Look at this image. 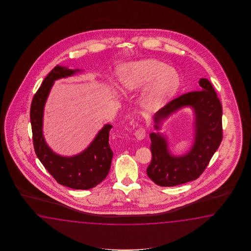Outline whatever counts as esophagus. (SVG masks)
Masks as SVG:
<instances>
[{
    "mask_svg": "<svg viewBox=\"0 0 251 251\" xmlns=\"http://www.w3.org/2000/svg\"><path fill=\"white\" fill-rule=\"evenodd\" d=\"M145 134H146V133H145V130L144 128H139L135 131L134 136L137 140H143L145 137Z\"/></svg>",
    "mask_w": 251,
    "mask_h": 251,
    "instance_id": "34e87169",
    "label": "esophagus"
}]
</instances>
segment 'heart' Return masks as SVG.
Returning <instances> with one entry per match:
<instances>
[{
    "label": "heart",
    "mask_w": 251,
    "mask_h": 251,
    "mask_svg": "<svg viewBox=\"0 0 251 251\" xmlns=\"http://www.w3.org/2000/svg\"><path fill=\"white\" fill-rule=\"evenodd\" d=\"M118 76L124 89L129 92L144 89L141 106L147 111H156L171 100L179 86V75L167 64L155 59H144L123 64ZM115 92H121L117 83L111 84Z\"/></svg>",
    "instance_id": "1"
}]
</instances>
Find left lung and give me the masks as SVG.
Wrapping results in <instances>:
<instances>
[{
    "label": "left lung",
    "instance_id": "8db88e82",
    "mask_svg": "<svg viewBox=\"0 0 251 251\" xmlns=\"http://www.w3.org/2000/svg\"><path fill=\"white\" fill-rule=\"evenodd\" d=\"M199 86L198 91L187 92L171 100L154 115L156 130H160L161 123L182 107H191L195 118L192 147L185 154H172L162 133L150 134L152 158L146 172L155 184L161 187H174L197 179L222 142V104L207 79H200Z\"/></svg>",
    "mask_w": 251,
    "mask_h": 251
}]
</instances>
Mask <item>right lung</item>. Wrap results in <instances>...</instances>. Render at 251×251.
Instances as JSON below:
<instances>
[{
  "instance_id": "add662e5",
  "label": "right lung",
  "mask_w": 251,
  "mask_h": 251,
  "mask_svg": "<svg viewBox=\"0 0 251 251\" xmlns=\"http://www.w3.org/2000/svg\"><path fill=\"white\" fill-rule=\"evenodd\" d=\"M80 72L56 65L43 80L33 97L30 107L33 144L35 152L44 167L59 184L74 189H90L106 178L110 170L113 151L108 144L112 126L107 124L96 137L79 154L65 157L48 146L43 133L44 107L54 80L67 78Z\"/></svg>"
}]
</instances>
